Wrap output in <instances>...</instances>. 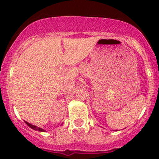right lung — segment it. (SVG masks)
<instances>
[{
  "label": "right lung",
  "mask_w": 159,
  "mask_h": 159,
  "mask_svg": "<svg viewBox=\"0 0 159 159\" xmlns=\"http://www.w3.org/2000/svg\"><path fill=\"white\" fill-rule=\"evenodd\" d=\"M25 123H26V124H27L29 127H31V128L33 129V130H39V131H42V132L45 131V130H43V129L40 128V127H36V126H34V125L31 124V123H28V122H26V121H25Z\"/></svg>",
  "instance_id": "add662e5"
}]
</instances>
